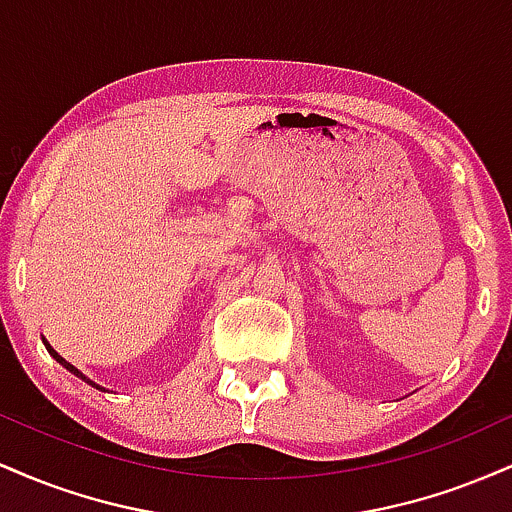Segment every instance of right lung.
I'll use <instances>...</instances> for the list:
<instances>
[{
  "label": "right lung",
  "instance_id": "right-lung-1",
  "mask_svg": "<svg viewBox=\"0 0 512 512\" xmlns=\"http://www.w3.org/2000/svg\"><path fill=\"white\" fill-rule=\"evenodd\" d=\"M45 346H48V351H50V354H52V358H57V361H60L64 368H67V370H72V373H74V375H79V378H81V380H86V375H81V373H79V370H76V368L72 366V363H67V361H64V358L60 356V354H57V351H55V349H50V344H45ZM86 383H91V380H86ZM91 385H93V387H98L96 383H91ZM98 390H103V387H98Z\"/></svg>",
  "mask_w": 512,
  "mask_h": 512
}]
</instances>
